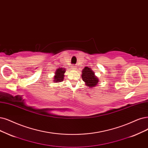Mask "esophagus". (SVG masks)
Wrapping results in <instances>:
<instances>
[{
    "mask_svg": "<svg viewBox=\"0 0 148 148\" xmlns=\"http://www.w3.org/2000/svg\"><path fill=\"white\" fill-rule=\"evenodd\" d=\"M71 68H72V69L74 70V69H77V66H75V65H73V66L71 67Z\"/></svg>",
    "mask_w": 148,
    "mask_h": 148,
    "instance_id": "1",
    "label": "esophagus"
}]
</instances>
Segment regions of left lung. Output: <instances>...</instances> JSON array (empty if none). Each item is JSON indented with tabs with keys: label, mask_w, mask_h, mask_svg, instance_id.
Listing matches in <instances>:
<instances>
[{
	"label": "left lung",
	"mask_w": 148,
	"mask_h": 148,
	"mask_svg": "<svg viewBox=\"0 0 148 148\" xmlns=\"http://www.w3.org/2000/svg\"><path fill=\"white\" fill-rule=\"evenodd\" d=\"M82 77L85 82V85L90 88L96 86L99 82V79L95 75V73L92 70L88 67H85L82 70Z\"/></svg>",
	"instance_id": "1"
}]
</instances>
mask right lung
Segmentation results:
<instances>
[{
	"label": "right lung",
	"mask_w": 148,
	"mask_h": 148,
	"mask_svg": "<svg viewBox=\"0 0 148 148\" xmlns=\"http://www.w3.org/2000/svg\"><path fill=\"white\" fill-rule=\"evenodd\" d=\"M66 72V71L64 68H60V69H57L56 70V75L54 76L53 78V82H61L63 80L64 78V74Z\"/></svg>",
	"instance_id": "1"
}]
</instances>
